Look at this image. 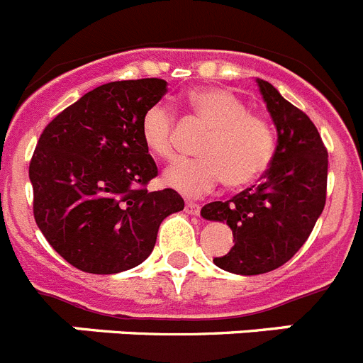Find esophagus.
<instances>
[{
	"label": "esophagus",
	"mask_w": 363,
	"mask_h": 363,
	"mask_svg": "<svg viewBox=\"0 0 363 363\" xmlns=\"http://www.w3.org/2000/svg\"><path fill=\"white\" fill-rule=\"evenodd\" d=\"M200 205L194 203V201H187V203H185V213L192 214V216H198V214H200Z\"/></svg>",
	"instance_id": "esophagus-1"
}]
</instances>
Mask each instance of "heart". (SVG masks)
Segmentation results:
<instances>
[{"label":"heart","instance_id":"1","mask_svg":"<svg viewBox=\"0 0 363 363\" xmlns=\"http://www.w3.org/2000/svg\"><path fill=\"white\" fill-rule=\"evenodd\" d=\"M187 104L211 127L200 149L201 160H179L165 171V184L187 196L209 192L223 179L227 189L255 185L274 158V133L264 116L221 86H201L187 94ZM140 133L147 150L162 160L174 158V112L154 104L143 112Z\"/></svg>","mask_w":363,"mask_h":363}]
</instances>
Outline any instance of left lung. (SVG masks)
I'll list each match as a JSON object with an SVG mask.
<instances>
[{
    "label": "left lung",
    "instance_id": "8db88e82",
    "mask_svg": "<svg viewBox=\"0 0 363 363\" xmlns=\"http://www.w3.org/2000/svg\"><path fill=\"white\" fill-rule=\"evenodd\" d=\"M278 133L271 167L259 185L227 201L203 205L205 220L227 221L234 247L214 264L234 274H264L289 262L325 207L327 149L306 112L265 79H256Z\"/></svg>",
    "mask_w": 363,
    "mask_h": 363
}]
</instances>
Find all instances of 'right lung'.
<instances>
[{
  "label": "right lung",
  "mask_w": 363,
  "mask_h": 363,
  "mask_svg": "<svg viewBox=\"0 0 363 363\" xmlns=\"http://www.w3.org/2000/svg\"><path fill=\"white\" fill-rule=\"evenodd\" d=\"M165 92L158 78L105 83L60 112L38 140L28 167L34 220L79 271L136 267L152 252L160 223L184 211L172 189L147 191L158 167L140 123Z\"/></svg>",
  "instance_id": "1"
}]
</instances>
